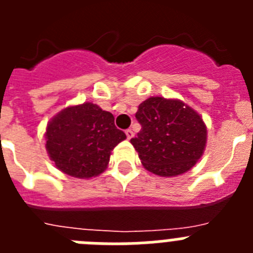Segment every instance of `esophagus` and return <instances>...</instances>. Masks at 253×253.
<instances>
[{"instance_id": "esophagus-1", "label": "esophagus", "mask_w": 253, "mask_h": 253, "mask_svg": "<svg viewBox=\"0 0 253 253\" xmlns=\"http://www.w3.org/2000/svg\"><path fill=\"white\" fill-rule=\"evenodd\" d=\"M125 134H126V138H128V139H131V138L134 137V133L131 129H126V130H125Z\"/></svg>"}]
</instances>
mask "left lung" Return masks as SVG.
<instances>
[{
	"instance_id": "obj_1",
	"label": "left lung",
	"mask_w": 253,
	"mask_h": 253,
	"mask_svg": "<svg viewBox=\"0 0 253 253\" xmlns=\"http://www.w3.org/2000/svg\"><path fill=\"white\" fill-rule=\"evenodd\" d=\"M135 118L142 125L130 143L144 169L172 177L195 166L207 144L202 116L180 100L149 97L138 106Z\"/></svg>"
}]
</instances>
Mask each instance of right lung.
<instances>
[{
    "mask_svg": "<svg viewBox=\"0 0 253 253\" xmlns=\"http://www.w3.org/2000/svg\"><path fill=\"white\" fill-rule=\"evenodd\" d=\"M126 138L114 115L91 102L66 107L49 122L45 148L66 175L90 178L105 171L114 147Z\"/></svg>",
    "mask_w": 253,
    "mask_h": 253,
    "instance_id": "obj_1",
    "label": "right lung"
}]
</instances>
